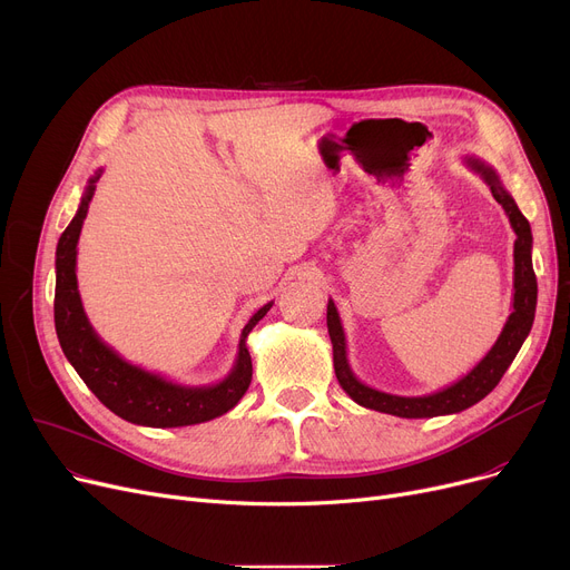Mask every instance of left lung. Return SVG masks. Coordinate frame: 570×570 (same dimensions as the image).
<instances>
[{"mask_svg":"<svg viewBox=\"0 0 570 570\" xmlns=\"http://www.w3.org/2000/svg\"><path fill=\"white\" fill-rule=\"evenodd\" d=\"M464 165L470 167L472 173L481 175V179L490 186L492 197L504 207L511 227L515 232V246H513V306L511 315L501 328L497 343L490 347V352L466 373L462 380L453 382L446 389H440L428 395H393L377 391L373 386L363 384L350 367L347 361V343H345V331L341 324L338 308L328 298L326 306V326L333 345V367H336V377L343 386V391L358 403L361 407L393 414L400 419H432V416H444V414H458L466 407L476 405L483 400L509 371L515 354L520 352L524 338L529 336L533 313H537V274H533L531 264V227L529 220L518 209L515 199L511 193L501 184L499 175L492 165L483 163L476 156H464Z\"/></svg>","mask_w":570,"mask_h":570,"instance_id":"8db88e82","label":"left lung"}]
</instances>
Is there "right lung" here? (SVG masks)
I'll list each match as a JSON object with an SVG mask.
<instances>
[{
    "mask_svg": "<svg viewBox=\"0 0 570 570\" xmlns=\"http://www.w3.org/2000/svg\"><path fill=\"white\" fill-rule=\"evenodd\" d=\"M100 175H104V167H98L94 177H89L82 203L69 227L59 237L55 253V328L66 358H69L76 373L100 403L128 423L147 428H184L223 416L239 403L250 386L253 361L246 347V338L253 326L272 311L274 301L262 306L248 320L242 331L239 352L237 358H234L232 371L216 384H177L121 358L110 345L98 338V333L89 324L76 276L80 229Z\"/></svg>",
    "mask_w": 570,
    "mask_h": 570,
    "instance_id": "right-lung-1",
    "label": "right lung"
}]
</instances>
